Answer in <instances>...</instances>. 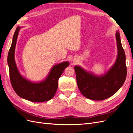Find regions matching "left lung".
Here are the masks:
<instances>
[{"label":"left lung","mask_w":133,"mask_h":133,"mask_svg":"<svg viewBox=\"0 0 133 133\" xmlns=\"http://www.w3.org/2000/svg\"><path fill=\"white\" fill-rule=\"evenodd\" d=\"M115 37L118 55L110 69L102 75H96L79 65H75L76 82L82 94L88 99L103 100L113 95L124 83L127 77L125 54L123 49L119 31Z\"/></svg>","instance_id":"left-lung-1"}]
</instances>
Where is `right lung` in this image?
I'll return each mask as SVG.
<instances>
[{
  "mask_svg": "<svg viewBox=\"0 0 133 133\" xmlns=\"http://www.w3.org/2000/svg\"><path fill=\"white\" fill-rule=\"evenodd\" d=\"M22 27L18 26L8 55V64L12 87L20 97L36 103L46 102L54 97L58 89V79L64 69L69 65L68 62L55 64L46 78L40 82H33L24 78L19 71L15 61V49L18 36Z\"/></svg>",
  "mask_w": 133,
  "mask_h": 133,
  "instance_id": "obj_1",
  "label": "right lung"
}]
</instances>
